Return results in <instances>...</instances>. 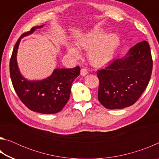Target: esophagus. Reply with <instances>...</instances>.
Returning a JSON list of instances; mask_svg holds the SVG:
<instances>
[{
	"label": "esophagus",
	"instance_id": "obj_1",
	"mask_svg": "<svg viewBox=\"0 0 159 159\" xmlns=\"http://www.w3.org/2000/svg\"><path fill=\"white\" fill-rule=\"evenodd\" d=\"M88 70L85 69H82L81 70H80V75L83 76H86V75L88 74Z\"/></svg>",
	"mask_w": 159,
	"mask_h": 159
}]
</instances>
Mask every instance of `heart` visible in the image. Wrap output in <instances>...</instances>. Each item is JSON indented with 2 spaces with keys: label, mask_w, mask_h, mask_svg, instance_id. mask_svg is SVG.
Listing matches in <instances>:
<instances>
[{
  "label": "heart",
  "mask_w": 159,
  "mask_h": 159,
  "mask_svg": "<svg viewBox=\"0 0 159 159\" xmlns=\"http://www.w3.org/2000/svg\"><path fill=\"white\" fill-rule=\"evenodd\" d=\"M104 29H96L83 35L77 41V48L67 44L66 51L75 59L80 57L79 50H87L90 62L95 66H102L114 59L120 45V39L116 33L106 34Z\"/></svg>",
  "instance_id": "b5f03b06"
}]
</instances>
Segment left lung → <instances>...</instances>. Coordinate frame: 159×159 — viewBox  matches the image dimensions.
<instances>
[{
	"mask_svg": "<svg viewBox=\"0 0 159 159\" xmlns=\"http://www.w3.org/2000/svg\"><path fill=\"white\" fill-rule=\"evenodd\" d=\"M150 47L146 41L132 47L97 73L99 80L98 100L109 109L130 107L146 89L152 72Z\"/></svg>",
	"mask_w": 159,
	"mask_h": 159,
	"instance_id": "obj_1",
	"label": "left lung"
}]
</instances>
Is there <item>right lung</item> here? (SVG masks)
Returning a JSON list of instances; mask_svg holds the SVG:
<instances>
[{
  "label": "right lung",
  "mask_w": 159,
  "mask_h": 159,
  "mask_svg": "<svg viewBox=\"0 0 159 159\" xmlns=\"http://www.w3.org/2000/svg\"><path fill=\"white\" fill-rule=\"evenodd\" d=\"M43 26L44 25L34 26L20 37L10 59V73L13 87L21 101L31 111L50 114L60 111L67 103L72 83L80 74V67L55 69L50 76L42 80H28L22 76L17 61L21 39Z\"/></svg>",
  "instance_id": "1"
}]
</instances>
